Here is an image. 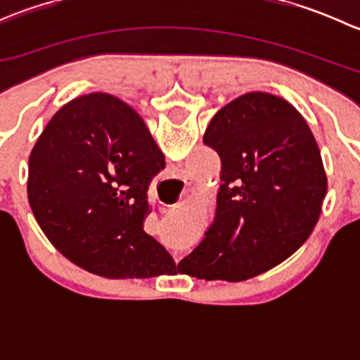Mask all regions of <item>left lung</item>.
<instances>
[{
	"label": "left lung",
	"instance_id": "1",
	"mask_svg": "<svg viewBox=\"0 0 360 360\" xmlns=\"http://www.w3.org/2000/svg\"><path fill=\"white\" fill-rule=\"evenodd\" d=\"M203 143L221 158L216 217L177 268L205 281H248L314 231L328 193L321 150L300 111L266 92L221 108Z\"/></svg>",
	"mask_w": 360,
	"mask_h": 360
}]
</instances>
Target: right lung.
I'll return each mask as SVG.
<instances>
[{"instance_id": "add662e5", "label": "right lung", "mask_w": 360, "mask_h": 360, "mask_svg": "<svg viewBox=\"0 0 360 360\" xmlns=\"http://www.w3.org/2000/svg\"><path fill=\"white\" fill-rule=\"evenodd\" d=\"M165 157L139 115L110 94L64 104L29 157L27 198L53 248L90 274L150 278L176 263L144 231Z\"/></svg>"}]
</instances>
